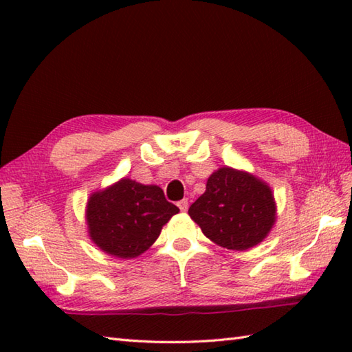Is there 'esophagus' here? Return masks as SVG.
<instances>
[{"mask_svg": "<svg viewBox=\"0 0 352 352\" xmlns=\"http://www.w3.org/2000/svg\"><path fill=\"white\" fill-rule=\"evenodd\" d=\"M178 208H180L182 212H188V208H189V201L188 199H182V201H178Z\"/></svg>", "mask_w": 352, "mask_h": 352, "instance_id": "esophagus-1", "label": "esophagus"}]
</instances>
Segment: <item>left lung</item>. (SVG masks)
<instances>
[{"mask_svg": "<svg viewBox=\"0 0 352 352\" xmlns=\"http://www.w3.org/2000/svg\"><path fill=\"white\" fill-rule=\"evenodd\" d=\"M206 237L231 251L263 242L276 221L272 189L258 177L230 166L208 177L206 192L189 208Z\"/></svg>", "mask_w": 352, "mask_h": 352, "instance_id": "obj_1", "label": "left lung"}]
</instances>
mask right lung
<instances>
[{
    "label": "right lung",
    "mask_w": 352,
    "mask_h": 352,
    "mask_svg": "<svg viewBox=\"0 0 352 352\" xmlns=\"http://www.w3.org/2000/svg\"><path fill=\"white\" fill-rule=\"evenodd\" d=\"M178 212L159 186L124 177L91 193L86 204L87 233L109 256L134 258L149 250L164 223Z\"/></svg>",
    "instance_id": "1"
}]
</instances>
